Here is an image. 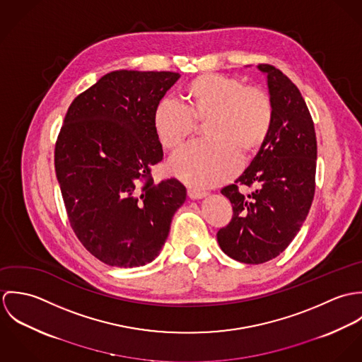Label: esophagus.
Listing matches in <instances>:
<instances>
[{"label":"esophagus","instance_id":"obj_1","mask_svg":"<svg viewBox=\"0 0 362 362\" xmlns=\"http://www.w3.org/2000/svg\"><path fill=\"white\" fill-rule=\"evenodd\" d=\"M207 194L205 191H201V189H195V188H188V197L191 199H202L205 198Z\"/></svg>","mask_w":362,"mask_h":362}]
</instances>
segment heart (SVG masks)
I'll return each mask as SVG.
<instances>
[{"label": "heart", "mask_w": 362, "mask_h": 362, "mask_svg": "<svg viewBox=\"0 0 362 362\" xmlns=\"http://www.w3.org/2000/svg\"><path fill=\"white\" fill-rule=\"evenodd\" d=\"M182 98L184 105L171 99L156 104L152 127L161 148L175 152L195 135V124L206 122L207 144L187 148L170 161L171 173L194 187H211L231 177L238 156L257 155L270 134V96L238 78L198 75L185 85Z\"/></svg>", "instance_id": "1"}]
</instances>
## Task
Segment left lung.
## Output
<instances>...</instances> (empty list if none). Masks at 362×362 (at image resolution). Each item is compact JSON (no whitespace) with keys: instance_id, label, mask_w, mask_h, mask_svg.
<instances>
[{"instance_id":"8db88e82","label":"left lung","mask_w":362,"mask_h":362,"mask_svg":"<svg viewBox=\"0 0 362 362\" xmlns=\"http://www.w3.org/2000/svg\"><path fill=\"white\" fill-rule=\"evenodd\" d=\"M273 104L270 134L248 168L221 194L233 206L231 221L217 231L224 254L259 264L280 255L305 221L315 195L316 135L298 88L277 68L259 64ZM238 185H256L243 196Z\"/></svg>"}]
</instances>
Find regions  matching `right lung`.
Instances as JSON below:
<instances>
[{
  "label": "right lung",
  "mask_w": 362,
  "mask_h": 362,
  "mask_svg": "<svg viewBox=\"0 0 362 362\" xmlns=\"http://www.w3.org/2000/svg\"><path fill=\"white\" fill-rule=\"evenodd\" d=\"M168 71H112L71 103L55 144V174L72 230L99 260L144 266L158 255L187 199L175 178L156 184L163 148L156 104L178 81Z\"/></svg>",
  "instance_id": "obj_1"
}]
</instances>
